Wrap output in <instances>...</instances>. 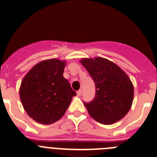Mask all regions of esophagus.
<instances>
[{
    "instance_id": "esophagus-1",
    "label": "esophagus",
    "mask_w": 157,
    "mask_h": 157,
    "mask_svg": "<svg viewBox=\"0 0 157 157\" xmlns=\"http://www.w3.org/2000/svg\"><path fill=\"white\" fill-rule=\"evenodd\" d=\"M82 90H79L77 91V95L79 97V96L82 95Z\"/></svg>"
}]
</instances>
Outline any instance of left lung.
<instances>
[{
	"label": "left lung",
	"instance_id": "1",
	"mask_svg": "<svg viewBox=\"0 0 157 157\" xmlns=\"http://www.w3.org/2000/svg\"><path fill=\"white\" fill-rule=\"evenodd\" d=\"M80 63L95 83V98L90 103L84 102L89 114L105 125L123 119L134 99V86L128 75L117 64L105 58H82Z\"/></svg>",
	"mask_w": 157,
	"mask_h": 157
}]
</instances>
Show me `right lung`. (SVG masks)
<instances>
[{
	"label": "right lung",
	"instance_id": "1",
	"mask_svg": "<svg viewBox=\"0 0 157 157\" xmlns=\"http://www.w3.org/2000/svg\"><path fill=\"white\" fill-rule=\"evenodd\" d=\"M66 60L49 59L34 65L24 76L19 97L27 115L41 124H51L65 114L76 95L63 77Z\"/></svg>",
	"mask_w": 157,
	"mask_h": 157
}]
</instances>
